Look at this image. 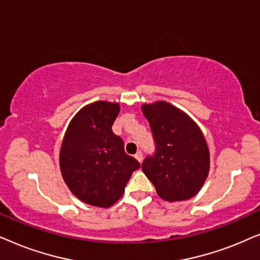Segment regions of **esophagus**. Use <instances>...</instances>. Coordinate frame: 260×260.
<instances>
[{
  "label": "esophagus",
  "mask_w": 260,
  "mask_h": 260,
  "mask_svg": "<svg viewBox=\"0 0 260 260\" xmlns=\"http://www.w3.org/2000/svg\"><path fill=\"white\" fill-rule=\"evenodd\" d=\"M134 157H136V159H137L138 161L141 162V161H143V152L138 151L137 153H136V155H134Z\"/></svg>",
  "instance_id": "34e87169"
}]
</instances>
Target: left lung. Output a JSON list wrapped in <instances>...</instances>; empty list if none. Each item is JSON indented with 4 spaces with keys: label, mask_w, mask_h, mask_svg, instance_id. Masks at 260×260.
I'll return each mask as SVG.
<instances>
[{
    "label": "left lung",
    "mask_w": 260,
    "mask_h": 260,
    "mask_svg": "<svg viewBox=\"0 0 260 260\" xmlns=\"http://www.w3.org/2000/svg\"><path fill=\"white\" fill-rule=\"evenodd\" d=\"M155 144L144 159V174L169 202L195 196L209 174V150L203 133L181 109L165 101L141 106Z\"/></svg>",
    "instance_id": "left-lung-1"
}]
</instances>
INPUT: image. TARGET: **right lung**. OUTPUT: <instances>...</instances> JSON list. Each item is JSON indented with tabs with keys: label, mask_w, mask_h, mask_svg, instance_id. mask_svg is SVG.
Masks as SVG:
<instances>
[{
	"label": "right lung",
	"mask_w": 260,
	"mask_h": 260,
	"mask_svg": "<svg viewBox=\"0 0 260 260\" xmlns=\"http://www.w3.org/2000/svg\"><path fill=\"white\" fill-rule=\"evenodd\" d=\"M120 105L98 101L74 116L61 143L59 165L71 192L90 206L108 208L122 196L139 161L124 152L112 126Z\"/></svg>",
	"instance_id": "right-lung-1"
}]
</instances>
